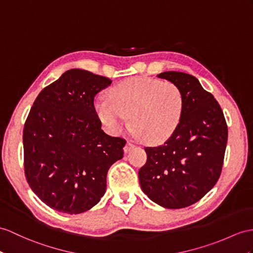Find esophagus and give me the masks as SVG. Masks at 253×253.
<instances>
[{
  "instance_id": "34e87169",
  "label": "esophagus",
  "mask_w": 253,
  "mask_h": 253,
  "mask_svg": "<svg viewBox=\"0 0 253 253\" xmlns=\"http://www.w3.org/2000/svg\"><path fill=\"white\" fill-rule=\"evenodd\" d=\"M133 147H134V145H133L132 141H127L126 145L125 146V148H123V150H125V152H126V153H127L128 151H130V150L132 149Z\"/></svg>"
}]
</instances>
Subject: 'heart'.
Listing matches in <instances>:
<instances>
[{"instance_id": "b5f03b06", "label": "heart", "mask_w": 253, "mask_h": 253, "mask_svg": "<svg viewBox=\"0 0 253 253\" xmlns=\"http://www.w3.org/2000/svg\"><path fill=\"white\" fill-rule=\"evenodd\" d=\"M94 110L110 134H119L130 118L134 133L150 145L168 140L179 126L184 100L175 84L131 77L116 84L108 98L97 97Z\"/></svg>"}]
</instances>
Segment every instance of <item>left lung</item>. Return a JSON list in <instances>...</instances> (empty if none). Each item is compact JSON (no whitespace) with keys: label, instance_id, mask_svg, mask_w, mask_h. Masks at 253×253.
Wrapping results in <instances>:
<instances>
[{"label":"left lung","instance_id":"1","mask_svg":"<svg viewBox=\"0 0 253 253\" xmlns=\"http://www.w3.org/2000/svg\"><path fill=\"white\" fill-rule=\"evenodd\" d=\"M157 76L181 90L183 113L177 130L163 145L145 148L147 162L138 170V178L152 202L179 209L200 201L218 181L227 126L218 102L198 78L173 71Z\"/></svg>","mask_w":253,"mask_h":253}]
</instances>
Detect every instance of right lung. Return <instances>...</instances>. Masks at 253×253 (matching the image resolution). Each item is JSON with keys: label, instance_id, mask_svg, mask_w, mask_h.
Listing matches in <instances>:
<instances>
[{"label": "right lung", "instance_id": "obj_1", "mask_svg": "<svg viewBox=\"0 0 253 253\" xmlns=\"http://www.w3.org/2000/svg\"><path fill=\"white\" fill-rule=\"evenodd\" d=\"M112 80L91 72L66 71L41 91L23 128L24 171L47 206L77 214L106 191L110 166L123 158L126 141L104 132L94 96Z\"/></svg>", "mask_w": 253, "mask_h": 253}]
</instances>
